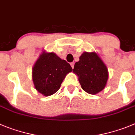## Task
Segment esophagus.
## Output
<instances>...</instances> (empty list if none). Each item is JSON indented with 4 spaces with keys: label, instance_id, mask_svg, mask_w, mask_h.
Here are the masks:
<instances>
[{
    "label": "esophagus",
    "instance_id": "esophagus-1",
    "mask_svg": "<svg viewBox=\"0 0 135 135\" xmlns=\"http://www.w3.org/2000/svg\"><path fill=\"white\" fill-rule=\"evenodd\" d=\"M70 65H71V68H72L74 69V62H71V64H70Z\"/></svg>",
    "mask_w": 135,
    "mask_h": 135
}]
</instances>
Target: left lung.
I'll list each match as a JSON object with an SVG mask.
<instances>
[{
    "label": "left lung",
    "instance_id": "left-lung-1",
    "mask_svg": "<svg viewBox=\"0 0 135 135\" xmlns=\"http://www.w3.org/2000/svg\"><path fill=\"white\" fill-rule=\"evenodd\" d=\"M73 72L78 77L81 87L90 94L105 88L108 79L107 67L96 52H84L74 65Z\"/></svg>",
    "mask_w": 135,
    "mask_h": 135
}]
</instances>
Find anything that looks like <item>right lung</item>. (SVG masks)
<instances>
[{
  "mask_svg": "<svg viewBox=\"0 0 135 135\" xmlns=\"http://www.w3.org/2000/svg\"><path fill=\"white\" fill-rule=\"evenodd\" d=\"M72 71L70 64L55 53L43 51L32 68L35 88L45 96L54 94L60 88L66 75Z\"/></svg>",
  "mask_w": 135,
  "mask_h": 135,
  "instance_id": "add662e5",
  "label": "right lung"
}]
</instances>
